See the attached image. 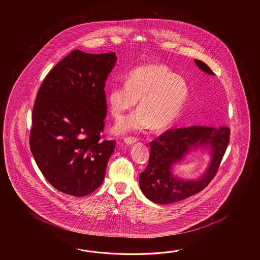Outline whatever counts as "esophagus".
<instances>
[{
    "instance_id": "esophagus-1",
    "label": "esophagus",
    "mask_w": 260,
    "mask_h": 260,
    "mask_svg": "<svg viewBox=\"0 0 260 260\" xmlns=\"http://www.w3.org/2000/svg\"><path fill=\"white\" fill-rule=\"evenodd\" d=\"M138 138H135V137H127L124 138V142L127 145H131V144L135 143L138 141Z\"/></svg>"
}]
</instances>
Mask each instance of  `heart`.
<instances>
[{
	"label": "heart",
	"mask_w": 260,
	"mask_h": 260,
	"mask_svg": "<svg viewBox=\"0 0 260 260\" xmlns=\"http://www.w3.org/2000/svg\"><path fill=\"white\" fill-rule=\"evenodd\" d=\"M188 99L186 81L168 67L144 64L132 69L126 81L111 87L108 94L110 111L116 120L132 111L139 100V110L117 123L115 131L126 133L151 127H169L182 112Z\"/></svg>",
	"instance_id": "b5f03b06"
}]
</instances>
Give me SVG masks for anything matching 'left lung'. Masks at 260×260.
Segmentation results:
<instances>
[{"label": "left lung", "instance_id": "obj_1", "mask_svg": "<svg viewBox=\"0 0 260 260\" xmlns=\"http://www.w3.org/2000/svg\"><path fill=\"white\" fill-rule=\"evenodd\" d=\"M196 65L203 72L215 73L203 61L195 59ZM231 129L226 125L219 127L189 126L170 128L152 140L149 164L140 175V188L145 196L155 204L166 205L186 199L202 191L216 177L221 160L230 142ZM210 143L212 147V161L204 177L197 181H183L174 177L171 167L191 145Z\"/></svg>", "mask_w": 260, "mask_h": 260}]
</instances>
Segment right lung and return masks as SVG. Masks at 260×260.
I'll return each mask as SVG.
<instances>
[{
    "mask_svg": "<svg viewBox=\"0 0 260 260\" xmlns=\"http://www.w3.org/2000/svg\"><path fill=\"white\" fill-rule=\"evenodd\" d=\"M115 53L74 50L40 86L29 147L46 180L63 193L82 197L103 182L116 141L104 139L105 83Z\"/></svg>",
    "mask_w": 260,
    "mask_h": 260,
    "instance_id": "add662e5",
    "label": "right lung"
}]
</instances>
